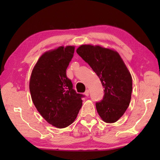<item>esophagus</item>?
Here are the masks:
<instances>
[{"label":"esophagus","instance_id":"esophagus-1","mask_svg":"<svg viewBox=\"0 0 160 160\" xmlns=\"http://www.w3.org/2000/svg\"><path fill=\"white\" fill-rule=\"evenodd\" d=\"M84 94H85V96L88 97V96H89V90H87L85 92V93H84Z\"/></svg>","mask_w":160,"mask_h":160}]
</instances>
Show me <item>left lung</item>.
<instances>
[{"label":"left lung","instance_id":"obj_1","mask_svg":"<svg viewBox=\"0 0 160 160\" xmlns=\"http://www.w3.org/2000/svg\"><path fill=\"white\" fill-rule=\"evenodd\" d=\"M77 53L99 78L104 87L102 100L96 108L104 122L117 121L129 106L132 93V77L118 52L100 46L82 45Z\"/></svg>","mask_w":160,"mask_h":160}]
</instances>
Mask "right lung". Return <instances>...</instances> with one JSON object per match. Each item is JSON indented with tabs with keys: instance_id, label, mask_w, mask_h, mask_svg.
Returning <instances> with one entry per match:
<instances>
[{
	"instance_id": "obj_1",
	"label": "right lung",
	"mask_w": 160,
	"mask_h": 160,
	"mask_svg": "<svg viewBox=\"0 0 160 160\" xmlns=\"http://www.w3.org/2000/svg\"><path fill=\"white\" fill-rule=\"evenodd\" d=\"M75 47L68 46L44 53L34 67L29 80L32 102L46 121L58 128L75 120L84 95L77 93L66 75Z\"/></svg>"
}]
</instances>
